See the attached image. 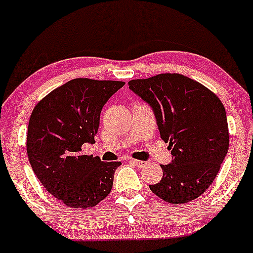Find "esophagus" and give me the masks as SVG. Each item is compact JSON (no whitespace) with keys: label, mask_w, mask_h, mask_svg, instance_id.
Masks as SVG:
<instances>
[{"label":"esophagus","mask_w":253,"mask_h":253,"mask_svg":"<svg viewBox=\"0 0 253 253\" xmlns=\"http://www.w3.org/2000/svg\"><path fill=\"white\" fill-rule=\"evenodd\" d=\"M130 163H131V164H134V165H136V167H143V165L146 164V162H142V160H137V159H130L129 160Z\"/></svg>","instance_id":"1"}]
</instances>
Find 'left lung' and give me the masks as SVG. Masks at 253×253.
I'll return each instance as SVG.
<instances>
[{"label": "left lung", "mask_w": 253, "mask_h": 253, "mask_svg": "<svg viewBox=\"0 0 253 253\" xmlns=\"http://www.w3.org/2000/svg\"><path fill=\"white\" fill-rule=\"evenodd\" d=\"M129 89L151 106L172 160L151 191L170 204L200 197L218 173L229 147L224 106L203 84L177 73L130 81Z\"/></svg>", "instance_id": "1"}]
</instances>
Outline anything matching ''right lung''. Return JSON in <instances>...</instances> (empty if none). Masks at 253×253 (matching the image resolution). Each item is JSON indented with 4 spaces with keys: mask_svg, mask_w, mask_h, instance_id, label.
Instances as JSON below:
<instances>
[{
    "mask_svg": "<svg viewBox=\"0 0 253 253\" xmlns=\"http://www.w3.org/2000/svg\"><path fill=\"white\" fill-rule=\"evenodd\" d=\"M124 82L76 78L41 100L29 121V162L42 186L65 205L86 209L104 200L121 162L84 156L106 102Z\"/></svg>",
    "mask_w": 253,
    "mask_h": 253,
    "instance_id": "1",
    "label": "right lung"
}]
</instances>
